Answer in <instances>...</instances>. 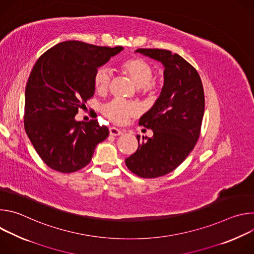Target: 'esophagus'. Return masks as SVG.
Here are the masks:
<instances>
[{"label":"esophagus","mask_w":254,"mask_h":254,"mask_svg":"<svg viewBox=\"0 0 254 254\" xmlns=\"http://www.w3.org/2000/svg\"><path fill=\"white\" fill-rule=\"evenodd\" d=\"M110 133H111V135L117 136V135L123 134V131H122L120 128L116 127H110Z\"/></svg>","instance_id":"obj_1"}]
</instances>
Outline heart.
Here are the masks:
<instances>
[{
	"instance_id": "obj_1",
	"label": "heart",
	"mask_w": 254,
	"mask_h": 254,
	"mask_svg": "<svg viewBox=\"0 0 254 254\" xmlns=\"http://www.w3.org/2000/svg\"><path fill=\"white\" fill-rule=\"evenodd\" d=\"M119 66L123 73L138 87L139 92L149 96L158 92L160 83L153 77L154 68L149 61L137 56H131L122 60ZM112 78V72L106 67L98 68L93 77L95 90L101 94L107 92ZM138 112L139 108L136 103L121 99H114L102 107L103 116L116 125L126 124L129 119L136 117Z\"/></svg>"
}]
</instances>
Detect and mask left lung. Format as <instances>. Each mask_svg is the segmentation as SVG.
I'll return each instance as SVG.
<instances>
[{"label": "left lung", "instance_id": "obj_1", "mask_svg": "<svg viewBox=\"0 0 254 254\" xmlns=\"http://www.w3.org/2000/svg\"><path fill=\"white\" fill-rule=\"evenodd\" d=\"M165 66L164 86L156 103L138 122L152 137L136 135L138 148L126 159L127 169L152 179L174 171L194 149L205 110L203 84L197 70L178 54L165 49H136Z\"/></svg>", "mask_w": 254, "mask_h": 254}]
</instances>
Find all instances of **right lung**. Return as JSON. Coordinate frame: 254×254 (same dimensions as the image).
<instances>
[{
    "instance_id": "right-lung-1",
    "label": "right lung",
    "mask_w": 254,
    "mask_h": 254,
    "mask_svg": "<svg viewBox=\"0 0 254 254\" xmlns=\"http://www.w3.org/2000/svg\"><path fill=\"white\" fill-rule=\"evenodd\" d=\"M123 49L65 41L36 61L25 90L24 127L49 168L66 174L84 168L96 144L110 134L97 120L80 123L74 118L94 95L97 68Z\"/></svg>"
}]
</instances>
